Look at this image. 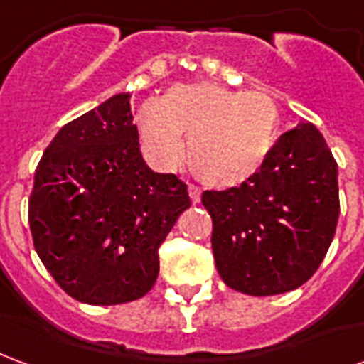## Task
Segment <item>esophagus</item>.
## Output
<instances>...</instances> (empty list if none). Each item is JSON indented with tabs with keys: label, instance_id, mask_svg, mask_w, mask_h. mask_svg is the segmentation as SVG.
Instances as JSON below:
<instances>
[{
	"label": "esophagus",
	"instance_id": "34e87169",
	"mask_svg": "<svg viewBox=\"0 0 364 364\" xmlns=\"http://www.w3.org/2000/svg\"><path fill=\"white\" fill-rule=\"evenodd\" d=\"M200 195H203V191H200V187H197V185H189V197L191 200L197 205V203H200Z\"/></svg>",
	"mask_w": 364,
	"mask_h": 364
}]
</instances>
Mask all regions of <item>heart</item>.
<instances>
[{"mask_svg":"<svg viewBox=\"0 0 364 364\" xmlns=\"http://www.w3.org/2000/svg\"><path fill=\"white\" fill-rule=\"evenodd\" d=\"M279 128L273 99L259 91L236 93L214 83H179L161 101L138 112L140 144L154 166L171 169L183 158L210 187L242 185L265 166Z\"/></svg>","mask_w":364,"mask_h":364,"instance_id":"1","label":"heart"}]
</instances>
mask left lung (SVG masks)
<instances>
[{"mask_svg": "<svg viewBox=\"0 0 364 364\" xmlns=\"http://www.w3.org/2000/svg\"><path fill=\"white\" fill-rule=\"evenodd\" d=\"M216 269L230 289L273 296L298 289L326 257L339 218L337 164L312 122L279 138L252 179L205 191Z\"/></svg>", "mask_w": 364, "mask_h": 364, "instance_id": "left-lung-1", "label": "left lung"}]
</instances>
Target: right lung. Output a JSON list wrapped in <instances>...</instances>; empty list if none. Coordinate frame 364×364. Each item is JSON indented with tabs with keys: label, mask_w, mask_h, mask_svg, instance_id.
I'll return each instance as SVG.
<instances>
[{
	"label": "right lung",
	"mask_w": 364,
	"mask_h": 364,
	"mask_svg": "<svg viewBox=\"0 0 364 364\" xmlns=\"http://www.w3.org/2000/svg\"><path fill=\"white\" fill-rule=\"evenodd\" d=\"M189 206L179 177L146 166L130 93H119L54 136L36 167L28 226L66 294L124 304L154 287L159 245Z\"/></svg>",
	"instance_id": "right-lung-1"
}]
</instances>
